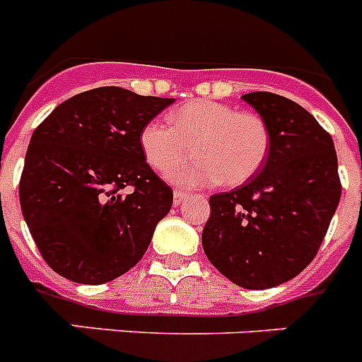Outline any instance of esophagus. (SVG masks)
Returning <instances> with one entry per match:
<instances>
[{
    "mask_svg": "<svg viewBox=\"0 0 362 362\" xmlns=\"http://www.w3.org/2000/svg\"><path fill=\"white\" fill-rule=\"evenodd\" d=\"M187 192L183 190H174V206H179V204L183 203L185 199H187Z\"/></svg>",
    "mask_w": 362,
    "mask_h": 362,
    "instance_id": "34e87169",
    "label": "esophagus"
}]
</instances>
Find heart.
<instances>
[{"instance_id":"heart-1","label":"heart","mask_w":362,"mask_h":362,"mask_svg":"<svg viewBox=\"0 0 362 362\" xmlns=\"http://www.w3.org/2000/svg\"><path fill=\"white\" fill-rule=\"evenodd\" d=\"M139 145L146 163L158 172L170 170L194 153L197 161L168 175L179 187H209L217 181L239 187L267 163L272 134L257 114L199 99L172 112L170 124L148 121L139 134Z\"/></svg>"}]
</instances>
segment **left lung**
Returning <instances> with one entry per match:
<instances>
[{
	"instance_id": "8db88e82",
	"label": "left lung",
	"mask_w": 362,
	"mask_h": 362,
	"mask_svg": "<svg viewBox=\"0 0 362 362\" xmlns=\"http://www.w3.org/2000/svg\"><path fill=\"white\" fill-rule=\"evenodd\" d=\"M243 99L267 121L270 153L248 183L210 197L201 239L226 279L264 290L312 263L341 199V179L332 136L308 110L272 92Z\"/></svg>"
}]
</instances>
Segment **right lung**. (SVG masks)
<instances>
[{
	"mask_svg": "<svg viewBox=\"0 0 362 362\" xmlns=\"http://www.w3.org/2000/svg\"><path fill=\"white\" fill-rule=\"evenodd\" d=\"M172 103L99 86L57 105L34 130L19 203L32 239L59 276L103 284L145 255L174 194L145 161L139 134Z\"/></svg>",
	"mask_w": 362,
	"mask_h": 362,
	"instance_id": "obj_1",
	"label": "right lung"
}]
</instances>
